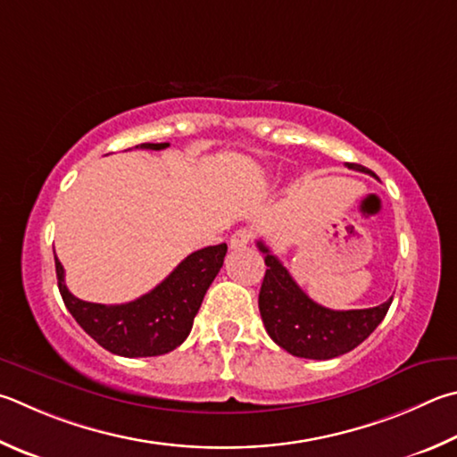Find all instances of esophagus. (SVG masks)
Masks as SVG:
<instances>
[{
	"label": "esophagus",
	"instance_id": "obj_1",
	"mask_svg": "<svg viewBox=\"0 0 457 457\" xmlns=\"http://www.w3.org/2000/svg\"><path fill=\"white\" fill-rule=\"evenodd\" d=\"M252 239H253V234L250 229H237V231H234V236L229 237V245H231V250H242V247L250 244Z\"/></svg>",
	"mask_w": 457,
	"mask_h": 457
}]
</instances>
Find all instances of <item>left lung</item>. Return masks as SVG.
Masks as SVG:
<instances>
[{
  "label": "left lung",
  "mask_w": 457,
  "mask_h": 457,
  "mask_svg": "<svg viewBox=\"0 0 457 457\" xmlns=\"http://www.w3.org/2000/svg\"><path fill=\"white\" fill-rule=\"evenodd\" d=\"M347 168L368 173L358 163H347ZM257 247L265 253L268 265L260 289V313L265 331L279 347L297 358L331 360L352 352L379 326L392 305L389 297L368 310L323 308L295 284L284 263L270 253L263 242H257Z\"/></svg>",
  "instance_id": "obj_1"
}]
</instances>
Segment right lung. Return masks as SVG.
Returning a JSON list of instances; mask_svg holds the SVG:
<instances>
[{"mask_svg": "<svg viewBox=\"0 0 457 457\" xmlns=\"http://www.w3.org/2000/svg\"><path fill=\"white\" fill-rule=\"evenodd\" d=\"M168 145L142 144L136 147L157 152ZM226 252L228 245L220 244L189 253L152 292L120 305L91 303L73 295L65 286L63 265L54 255L57 287L65 308L107 352L123 358H152L186 342L207 287L221 270Z\"/></svg>", "mask_w": 457, "mask_h": 457, "instance_id": "1", "label": "right lung"}]
</instances>
